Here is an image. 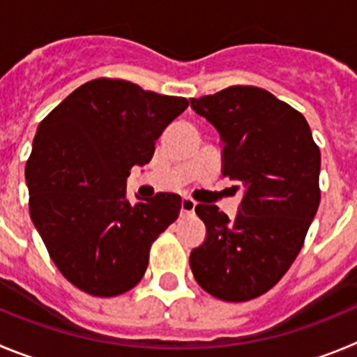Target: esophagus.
Listing matches in <instances>:
<instances>
[{"instance_id":"esophagus-1","label":"esophagus","mask_w":357,"mask_h":357,"mask_svg":"<svg viewBox=\"0 0 357 357\" xmlns=\"http://www.w3.org/2000/svg\"><path fill=\"white\" fill-rule=\"evenodd\" d=\"M195 204L197 202L190 197H183L181 199V215H192L195 210Z\"/></svg>"}]
</instances>
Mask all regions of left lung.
<instances>
[{
	"instance_id": "8db88e82",
	"label": "left lung",
	"mask_w": 357,
	"mask_h": 357,
	"mask_svg": "<svg viewBox=\"0 0 357 357\" xmlns=\"http://www.w3.org/2000/svg\"><path fill=\"white\" fill-rule=\"evenodd\" d=\"M190 107L217 128L222 174L243 188L234 220L215 204L195 206L206 240L190 268L202 290L243 303L271 290L303 249L320 204V149L304 115L265 89L227 86Z\"/></svg>"
}]
</instances>
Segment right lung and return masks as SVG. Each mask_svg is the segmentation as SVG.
Segmentation results:
<instances>
[{
  "mask_svg": "<svg viewBox=\"0 0 357 357\" xmlns=\"http://www.w3.org/2000/svg\"><path fill=\"white\" fill-rule=\"evenodd\" d=\"M188 101L126 79L83 83L38 124L26 162L30 215L63 278L115 297L144 278L151 243L178 218L181 197L160 192L131 204L126 179L146 165Z\"/></svg>",
  "mask_w": 357,
  "mask_h": 357,
  "instance_id": "right-lung-1",
  "label": "right lung"
}]
</instances>
